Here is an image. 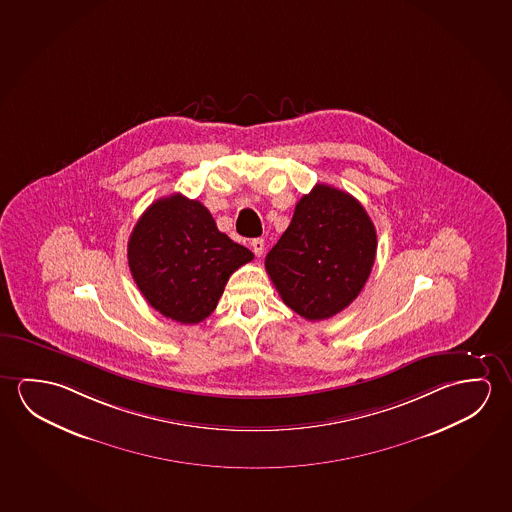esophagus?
Wrapping results in <instances>:
<instances>
[{
	"instance_id": "1",
	"label": "esophagus",
	"mask_w": 512,
	"mask_h": 512,
	"mask_svg": "<svg viewBox=\"0 0 512 512\" xmlns=\"http://www.w3.org/2000/svg\"><path fill=\"white\" fill-rule=\"evenodd\" d=\"M252 251L260 258L263 251H265V240L263 238H254L251 242Z\"/></svg>"
}]
</instances>
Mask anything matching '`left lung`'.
<instances>
[{
	"label": "left lung",
	"instance_id": "1",
	"mask_svg": "<svg viewBox=\"0 0 512 512\" xmlns=\"http://www.w3.org/2000/svg\"><path fill=\"white\" fill-rule=\"evenodd\" d=\"M377 251L374 222L356 197L317 185L265 258L284 304L306 320H325L363 290Z\"/></svg>",
	"mask_w": 512,
	"mask_h": 512
}]
</instances>
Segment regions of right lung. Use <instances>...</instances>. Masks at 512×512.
<instances>
[{
  "instance_id": "add662e5",
  "label": "right lung",
  "mask_w": 512,
  "mask_h": 512,
  "mask_svg": "<svg viewBox=\"0 0 512 512\" xmlns=\"http://www.w3.org/2000/svg\"><path fill=\"white\" fill-rule=\"evenodd\" d=\"M254 258L220 233L206 206L172 194L151 204L128 242L138 290L163 317L199 324L217 308L229 276Z\"/></svg>"
}]
</instances>
